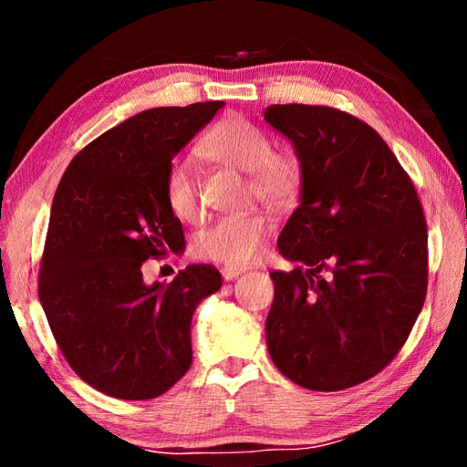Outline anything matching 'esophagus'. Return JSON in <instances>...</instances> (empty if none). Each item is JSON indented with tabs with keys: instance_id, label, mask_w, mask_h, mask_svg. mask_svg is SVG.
I'll list each match as a JSON object with an SVG mask.
<instances>
[{
	"instance_id": "obj_1",
	"label": "esophagus",
	"mask_w": 467,
	"mask_h": 467,
	"mask_svg": "<svg viewBox=\"0 0 467 467\" xmlns=\"http://www.w3.org/2000/svg\"><path fill=\"white\" fill-rule=\"evenodd\" d=\"M243 272H244L243 267L226 265V267H223V278H224V280H234V278H239V275H241Z\"/></svg>"
}]
</instances>
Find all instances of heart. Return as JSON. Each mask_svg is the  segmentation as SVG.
<instances>
[{"label":"heart","instance_id":"obj_1","mask_svg":"<svg viewBox=\"0 0 467 467\" xmlns=\"http://www.w3.org/2000/svg\"><path fill=\"white\" fill-rule=\"evenodd\" d=\"M200 154L205 161L224 164L247 175V193L274 208H286L303 187V164L288 150H274L272 138L244 117L233 115L218 121L202 138ZM164 202L171 214L193 223L200 218V197L192 164L172 161L164 175ZM272 233V218L259 210L234 212L203 226L193 239V253L210 262L247 265L257 259Z\"/></svg>","mask_w":467,"mask_h":467}]
</instances>
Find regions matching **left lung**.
<instances>
[{
  "label": "left lung",
  "mask_w": 467,
  "mask_h": 467,
  "mask_svg": "<svg viewBox=\"0 0 467 467\" xmlns=\"http://www.w3.org/2000/svg\"><path fill=\"white\" fill-rule=\"evenodd\" d=\"M264 119L292 140L303 164V200L278 239L298 265L270 274L267 350L305 389H348L389 365L422 311V203L389 146L358 117L272 105Z\"/></svg>",
  "instance_id": "1"
}]
</instances>
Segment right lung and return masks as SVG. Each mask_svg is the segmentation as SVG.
Listing matches in <instances>:
<instances>
[{"instance_id":"obj_1","label":"right lung","mask_w":467,"mask_h":467,"mask_svg":"<svg viewBox=\"0 0 467 467\" xmlns=\"http://www.w3.org/2000/svg\"><path fill=\"white\" fill-rule=\"evenodd\" d=\"M223 100L158 107L92 140L63 172L38 270V298L76 375L117 400L169 391L193 360L197 303L223 286L212 265H187L146 286L141 264L185 241L164 202V175Z\"/></svg>"}]
</instances>
